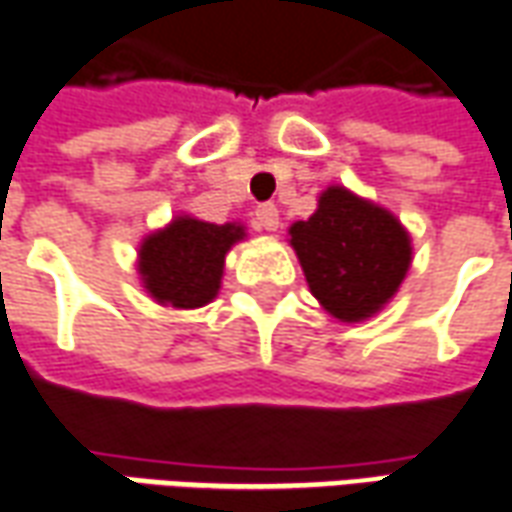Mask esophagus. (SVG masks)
<instances>
[{"label":"esophagus","instance_id":"1","mask_svg":"<svg viewBox=\"0 0 512 512\" xmlns=\"http://www.w3.org/2000/svg\"><path fill=\"white\" fill-rule=\"evenodd\" d=\"M255 216L257 224H260V230L277 232V227H280V210H277V205H260Z\"/></svg>","mask_w":512,"mask_h":512}]
</instances>
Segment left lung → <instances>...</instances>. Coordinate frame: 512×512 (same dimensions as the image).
Here are the masks:
<instances>
[{"label": "left lung", "instance_id": "1", "mask_svg": "<svg viewBox=\"0 0 512 512\" xmlns=\"http://www.w3.org/2000/svg\"><path fill=\"white\" fill-rule=\"evenodd\" d=\"M288 244L318 305L343 324L377 316L413 263L405 224L343 185L321 191L310 219L293 221Z\"/></svg>", "mask_w": 512, "mask_h": 512}]
</instances>
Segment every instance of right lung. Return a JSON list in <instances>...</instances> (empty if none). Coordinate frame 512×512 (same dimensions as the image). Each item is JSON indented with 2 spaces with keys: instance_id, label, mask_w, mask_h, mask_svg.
<instances>
[{
  "instance_id": "1",
  "label": "right lung",
  "mask_w": 512,
  "mask_h": 512,
  "mask_svg": "<svg viewBox=\"0 0 512 512\" xmlns=\"http://www.w3.org/2000/svg\"><path fill=\"white\" fill-rule=\"evenodd\" d=\"M246 238L241 221L210 224L180 213L138 246V280L157 305L174 310L205 307L219 296L224 260Z\"/></svg>"
}]
</instances>
